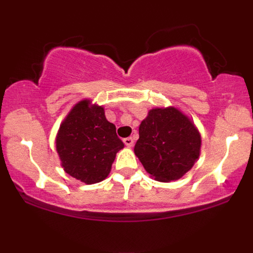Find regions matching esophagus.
<instances>
[{
	"instance_id": "esophagus-1",
	"label": "esophagus",
	"mask_w": 253,
	"mask_h": 253,
	"mask_svg": "<svg viewBox=\"0 0 253 253\" xmlns=\"http://www.w3.org/2000/svg\"><path fill=\"white\" fill-rule=\"evenodd\" d=\"M124 143H125V145H126V146L132 147L133 144H134V140H133L132 136H128V138H125L124 139Z\"/></svg>"
}]
</instances>
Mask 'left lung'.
I'll return each instance as SVG.
<instances>
[{
  "mask_svg": "<svg viewBox=\"0 0 253 253\" xmlns=\"http://www.w3.org/2000/svg\"><path fill=\"white\" fill-rule=\"evenodd\" d=\"M201 134L184 113L175 107L150 109L139 126L134 153L144 169L158 182L179 179L201 152Z\"/></svg>",
  "mask_w": 253,
  "mask_h": 253,
  "instance_id": "1",
  "label": "left lung"
}]
</instances>
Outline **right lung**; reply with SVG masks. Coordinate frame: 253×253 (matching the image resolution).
I'll use <instances>...</instances> for the list:
<instances>
[{
    "instance_id": "right-lung-1",
    "label": "right lung",
    "mask_w": 253,
    "mask_h": 253,
    "mask_svg": "<svg viewBox=\"0 0 253 253\" xmlns=\"http://www.w3.org/2000/svg\"><path fill=\"white\" fill-rule=\"evenodd\" d=\"M104 108L84 98L72 107L56 136L60 165L71 177L94 184L108 177L115 156L124 149Z\"/></svg>"
}]
</instances>
